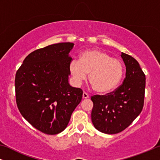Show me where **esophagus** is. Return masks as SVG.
<instances>
[{
    "instance_id": "1",
    "label": "esophagus",
    "mask_w": 160,
    "mask_h": 160,
    "mask_svg": "<svg viewBox=\"0 0 160 160\" xmlns=\"http://www.w3.org/2000/svg\"><path fill=\"white\" fill-rule=\"evenodd\" d=\"M82 97H83V98H84V99H87V98H89V95L87 92H83Z\"/></svg>"
}]
</instances>
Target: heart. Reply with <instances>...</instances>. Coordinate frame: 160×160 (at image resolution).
I'll list each match as a JSON object with an SVG mask.
<instances>
[{
  "instance_id": "1",
  "label": "heart",
  "mask_w": 160,
  "mask_h": 160,
  "mask_svg": "<svg viewBox=\"0 0 160 160\" xmlns=\"http://www.w3.org/2000/svg\"><path fill=\"white\" fill-rule=\"evenodd\" d=\"M69 71L74 84L80 85L86 80L87 73L93 89L98 92L106 93L117 88L123 76L121 61L110 54L95 49L83 52L79 61L72 60Z\"/></svg>"
}]
</instances>
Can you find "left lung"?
I'll use <instances>...</instances> for the list:
<instances>
[{
    "label": "left lung",
    "instance_id": "left-lung-1",
    "mask_svg": "<svg viewBox=\"0 0 160 160\" xmlns=\"http://www.w3.org/2000/svg\"><path fill=\"white\" fill-rule=\"evenodd\" d=\"M126 66L124 82L113 92L94 95L92 122L106 134H116L126 129L141 113L143 107L146 76L138 61L122 52Z\"/></svg>",
    "mask_w": 160,
    "mask_h": 160
}]
</instances>
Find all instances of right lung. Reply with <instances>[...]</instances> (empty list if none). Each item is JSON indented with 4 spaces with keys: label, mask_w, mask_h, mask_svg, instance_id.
Wrapping results in <instances>:
<instances>
[{
    "label": "right lung",
    "mask_w": 160,
    "mask_h": 160,
    "mask_svg": "<svg viewBox=\"0 0 160 160\" xmlns=\"http://www.w3.org/2000/svg\"><path fill=\"white\" fill-rule=\"evenodd\" d=\"M74 43H59L26 57L15 76L16 101L22 117L48 135L58 134L68 124L83 92L68 83L69 55Z\"/></svg>",
    "instance_id": "1"
}]
</instances>
